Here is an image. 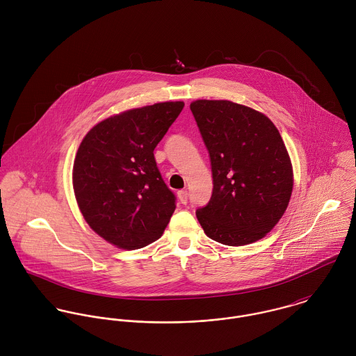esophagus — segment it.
<instances>
[{
  "mask_svg": "<svg viewBox=\"0 0 356 356\" xmlns=\"http://www.w3.org/2000/svg\"><path fill=\"white\" fill-rule=\"evenodd\" d=\"M178 199L182 204L188 203V191H179L178 192Z\"/></svg>",
  "mask_w": 356,
  "mask_h": 356,
  "instance_id": "1",
  "label": "esophagus"
}]
</instances>
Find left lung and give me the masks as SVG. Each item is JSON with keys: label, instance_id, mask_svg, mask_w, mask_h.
<instances>
[{"label": "left lung", "instance_id": "1", "mask_svg": "<svg viewBox=\"0 0 356 356\" xmlns=\"http://www.w3.org/2000/svg\"><path fill=\"white\" fill-rule=\"evenodd\" d=\"M209 153L212 196L196 211L204 233L225 245L263 238L284 215L293 171L274 123L261 112L227 100L191 104Z\"/></svg>", "mask_w": 356, "mask_h": 356}]
</instances>
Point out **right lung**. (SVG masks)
<instances>
[{
	"label": "right lung",
	"mask_w": 356,
	"mask_h": 356,
	"mask_svg": "<svg viewBox=\"0 0 356 356\" xmlns=\"http://www.w3.org/2000/svg\"><path fill=\"white\" fill-rule=\"evenodd\" d=\"M157 102L97 123L74 160L72 185L79 209L105 241L138 250L161 237L175 209L153 151L184 108Z\"/></svg>",
	"instance_id": "obj_1"
}]
</instances>
